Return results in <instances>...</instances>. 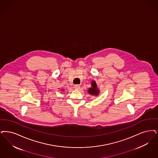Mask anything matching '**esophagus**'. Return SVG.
<instances>
[{
	"instance_id": "esophagus-1",
	"label": "esophagus",
	"mask_w": 158,
	"mask_h": 158,
	"mask_svg": "<svg viewBox=\"0 0 158 158\" xmlns=\"http://www.w3.org/2000/svg\"><path fill=\"white\" fill-rule=\"evenodd\" d=\"M75 89H80V88H81V86L79 85H75Z\"/></svg>"
}]
</instances>
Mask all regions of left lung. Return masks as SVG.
I'll list each match as a JSON object with an SVG mask.
<instances>
[{
    "label": "left lung",
    "instance_id": "8db88e82",
    "mask_svg": "<svg viewBox=\"0 0 158 158\" xmlns=\"http://www.w3.org/2000/svg\"><path fill=\"white\" fill-rule=\"evenodd\" d=\"M92 86L91 88H89L88 90V93L89 94L95 96H98L99 94V90L97 88V85L95 81H93L92 82Z\"/></svg>",
    "mask_w": 158,
    "mask_h": 158
}]
</instances>
